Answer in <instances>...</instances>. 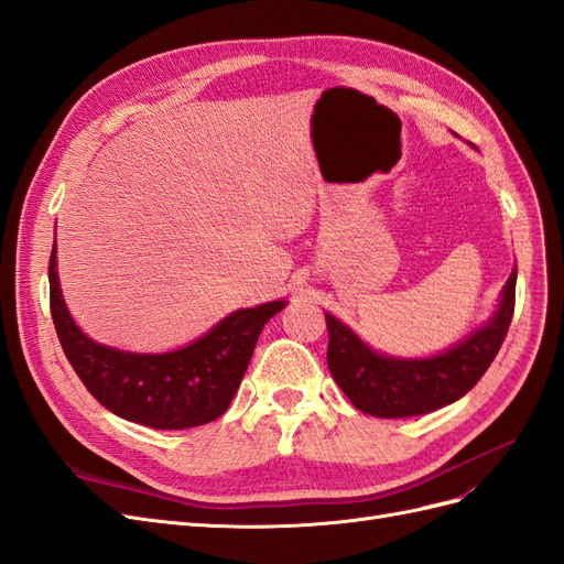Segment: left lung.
Returning a JSON list of instances; mask_svg holds the SVG:
<instances>
[{
	"label": "left lung",
	"mask_w": 564,
	"mask_h": 564,
	"mask_svg": "<svg viewBox=\"0 0 564 564\" xmlns=\"http://www.w3.org/2000/svg\"><path fill=\"white\" fill-rule=\"evenodd\" d=\"M516 282L518 268L501 289L497 313L480 329L445 352L416 360L377 352L344 322L324 313L334 381L360 412L379 419L419 416L456 402L482 379L503 344L516 311Z\"/></svg>",
	"instance_id": "obj_1"
}]
</instances>
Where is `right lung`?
<instances>
[{
  "mask_svg": "<svg viewBox=\"0 0 564 564\" xmlns=\"http://www.w3.org/2000/svg\"><path fill=\"white\" fill-rule=\"evenodd\" d=\"M51 317L67 362L91 395L127 421L158 431L204 425L226 412L265 322L286 301L235 311L216 327L172 352H129L96 344L65 308L56 270V245L48 259Z\"/></svg>",
  "mask_w": 564,
  "mask_h": 564,
  "instance_id": "obj_1",
  "label": "right lung"
}]
</instances>
